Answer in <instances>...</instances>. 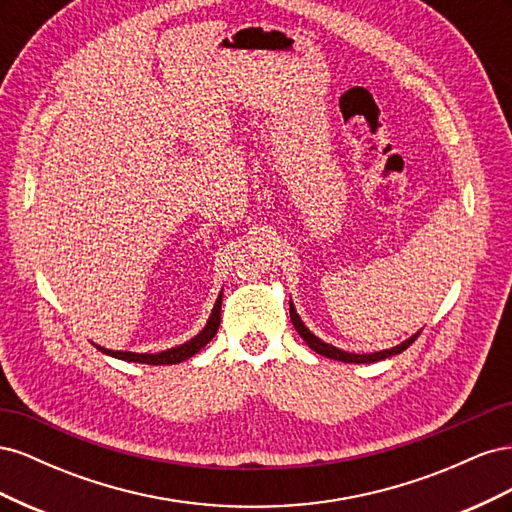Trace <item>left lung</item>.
<instances>
[{"instance_id":"1","label":"left lung","mask_w":512,"mask_h":512,"mask_svg":"<svg viewBox=\"0 0 512 512\" xmlns=\"http://www.w3.org/2000/svg\"><path fill=\"white\" fill-rule=\"evenodd\" d=\"M290 320H292V324H294V329H297V333L305 339L309 348L316 350V352L322 354V356H329V359L344 361V363H376V361H382V359H386V356H393V354L404 352L408 346H412L414 339H416L418 335H421V331H418V333H414L412 337H408L406 342H401L399 346H395V348H391V350H380V352H371V354H354V352L339 350V348H335V346H331V344H327V342H322L320 337H316L312 331H309V329L305 327L303 320H301L299 314H297V309H294L292 301H290Z\"/></svg>"}]
</instances>
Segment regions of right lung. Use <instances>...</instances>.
I'll return each instance as SVG.
<instances>
[{"instance_id":"1","label":"right lung","mask_w":512,"mask_h":512,"mask_svg":"<svg viewBox=\"0 0 512 512\" xmlns=\"http://www.w3.org/2000/svg\"><path fill=\"white\" fill-rule=\"evenodd\" d=\"M220 312H222V292L218 301H215L213 305V312L205 324V329L200 331L196 337H192L190 342H185L181 346H175L170 350H164V352H156V354H147V352H123V350H108V348H102V346H96L100 352L108 354V356H115V359H121V361H130V363H147V365H175V363H181L185 359H190V356H194L200 348H205L211 339L215 337V333H218L220 329Z\"/></svg>"}]
</instances>
